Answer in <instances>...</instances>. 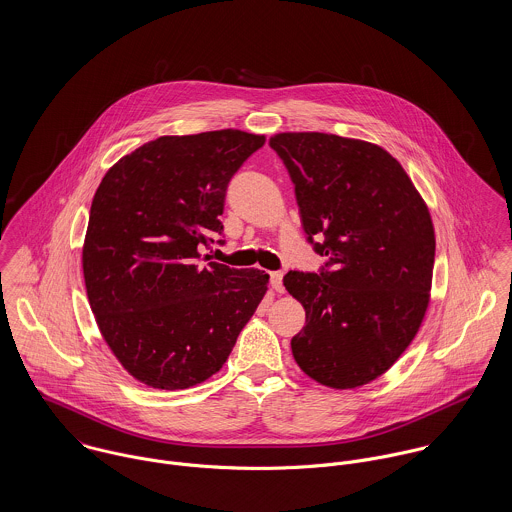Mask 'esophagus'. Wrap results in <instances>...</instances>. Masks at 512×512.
I'll return each instance as SVG.
<instances>
[{
	"label": "esophagus",
	"mask_w": 512,
	"mask_h": 512,
	"mask_svg": "<svg viewBox=\"0 0 512 512\" xmlns=\"http://www.w3.org/2000/svg\"><path fill=\"white\" fill-rule=\"evenodd\" d=\"M282 278H284V274H282V272H270V282H272V288H274L276 292H284Z\"/></svg>",
	"instance_id": "34e87169"
}]
</instances>
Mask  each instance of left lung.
<instances>
[{
  "mask_svg": "<svg viewBox=\"0 0 512 512\" xmlns=\"http://www.w3.org/2000/svg\"><path fill=\"white\" fill-rule=\"evenodd\" d=\"M270 147L290 173L305 240L327 258L317 272L284 276L305 309L293 359L325 386H361L396 363L428 309V207L382 147L319 132L278 134Z\"/></svg>",
  "mask_w": 512,
  "mask_h": 512,
  "instance_id": "obj_1",
  "label": "left lung"
}]
</instances>
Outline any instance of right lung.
<instances>
[{"mask_svg": "<svg viewBox=\"0 0 512 512\" xmlns=\"http://www.w3.org/2000/svg\"><path fill=\"white\" fill-rule=\"evenodd\" d=\"M266 144L240 130L163 136L122 157L92 199L84 284L102 337L147 386L213 376L268 290L262 270L201 258L224 244L226 187Z\"/></svg>", "mask_w": 512, "mask_h": 512, "instance_id": "right-lung-1", "label": "right lung"}]
</instances>
